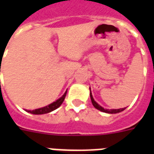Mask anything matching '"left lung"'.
<instances>
[{
  "label": "left lung",
  "mask_w": 154,
  "mask_h": 154,
  "mask_svg": "<svg viewBox=\"0 0 154 154\" xmlns=\"http://www.w3.org/2000/svg\"><path fill=\"white\" fill-rule=\"evenodd\" d=\"M90 98H91V101H92V104H93V105H94V107L96 108L97 109L100 110V111H101V112H106V113H117V112H122V111H123L124 109H125V108H122V109H104L102 106H101L100 105H98V104H97L96 101H94V97H93V95H92L91 89H90Z\"/></svg>",
  "instance_id": "8db88e82"
}]
</instances>
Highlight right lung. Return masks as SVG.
<instances>
[{
    "instance_id": "obj_1",
    "label": "right lung",
    "mask_w": 154,
    "mask_h": 154,
    "mask_svg": "<svg viewBox=\"0 0 154 154\" xmlns=\"http://www.w3.org/2000/svg\"><path fill=\"white\" fill-rule=\"evenodd\" d=\"M66 94H67V90L65 92V94H63L62 97H60V98L57 99V101L51 103V104H49V105H47V106L40 108V109H37L34 110H26V111H27L28 112L32 113V114H44V113H48V112H52L53 110L57 109L58 107H60V105L62 104L64 100H65Z\"/></svg>"
}]
</instances>
